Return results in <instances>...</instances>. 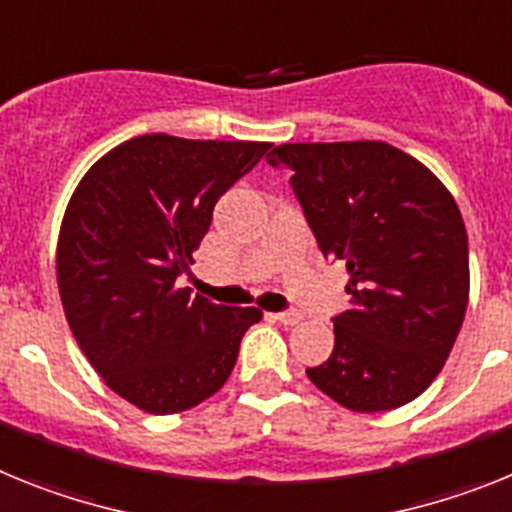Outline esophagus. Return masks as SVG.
Returning <instances> with one entry per match:
<instances>
[{
    "label": "esophagus",
    "instance_id": "obj_1",
    "mask_svg": "<svg viewBox=\"0 0 512 512\" xmlns=\"http://www.w3.org/2000/svg\"><path fill=\"white\" fill-rule=\"evenodd\" d=\"M273 319H278L281 324H288V327H293V324H299L301 319V311H278V314H270Z\"/></svg>",
    "mask_w": 512,
    "mask_h": 512
}]
</instances>
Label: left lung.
Instances as JSON below:
<instances>
[{
  "instance_id": "8db88e82",
  "label": "left lung",
  "mask_w": 512,
  "mask_h": 512,
  "mask_svg": "<svg viewBox=\"0 0 512 512\" xmlns=\"http://www.w3.org/2000/svg\"><path fill=\"white\" fill-rule=\"evenodd\" d=\"M268 164L291 172L324 257L350 275V309L335 319L327 363L306 368L311 384L353 412L420 397L469 304V239L453 195L384 141L281 144Z\"/></svg>"
}]
</instances>
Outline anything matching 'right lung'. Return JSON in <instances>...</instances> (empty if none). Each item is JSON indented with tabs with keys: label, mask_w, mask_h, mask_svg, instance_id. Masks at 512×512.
<instances>
[{
	"label": "right lung",
	"mask_w": 512,
	"mask_h": 512,
	"mask_svg": "<svg viewBox=\"0 0 512 512\" xmlns=\"http://www.w3.org/2000/svg\"><path fill=\"white\" fill-rule=\"evenodd\" d=\"M268 141L146 133L84 172L61 221L56 281L74 340L102 381L151 415H175L221 389L262 311L190 296L213 206Z\"/></svg>",
	"instance_id": "1"
}]
</instances>
